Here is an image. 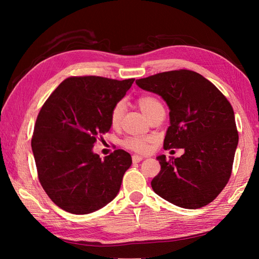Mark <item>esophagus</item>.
<instances>
[{
  "label": "esophagus",
  "instance_id": "obj_1",
  "mask_svg": "<svg viewBox=\"0 0 259 259\" xmlns=\"http://www.w3.org/2000/svg\"><path fill=\"white\" fill-rule=\"evenodd\" d=\"M142 159H144V157H141V156H138V155H134L133 156V161L134 162H140Z\"/></svg>",
  "mask_w": 259,
  "mask_h": 259
}]
</instances>
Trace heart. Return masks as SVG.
I'll use <instances>...</instances> for the list:
<instances>
[{
	"label": "heart",
	"mask_w": 259,
	"mask_h": 259,
	"mask_svg": "<svg viewBox=\"0 0 259 259\" xmlns=\"http://www.w3.org/2000/svg\"><path fill=\"white\" fill-rule=\"evenodd\" d=\"M137 103H138L140 110L144 112L146 117H148L156 108L161 107L160 102L155 97L151 96L139 97L138 100H137ZM122 113L123 103L118 102L117 104H114V107L111 110V114H110V120H111V123L113 125H117L119 123L121 117H122ZM149 142L150 139L145 138V137H130V138H126L122 141V146L131 151L144 153L149 148Z\"/></svg>",
	"instance_id": "1"
}]
</instances>
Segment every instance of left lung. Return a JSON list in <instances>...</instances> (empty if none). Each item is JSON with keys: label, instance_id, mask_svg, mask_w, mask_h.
I'll return each instance as SVG.
<instances>
[{"label": "left lung", "instance_id": "1", "mask_svg": "<svg viewBox=\"0 0 259 259\" xmlns=\"http://www.w3.org/2000/svg\"><path fill=\"white\" fill-rule=\"evenodd\" d=\"M141 89L160 96L169 107L164 149L185 153L167 161L151 181L153 191L174 205L197 209L208 205L232 175L238 133L232 104L210 81L190 70H175L136 80Z\"/></svg>", "mask_w": 259, "mask_h": 259}]
</instances>
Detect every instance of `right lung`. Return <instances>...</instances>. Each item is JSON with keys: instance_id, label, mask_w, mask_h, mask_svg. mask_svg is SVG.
I'll return each mask as SVG.
<instances>
[{"instance_id": "add662e5", "label": "right lung", "mask_w": 259, "mask_h": 259, "mask_svg": "<svg viewBox=\"0 0 259 259\" xmlns=\"http://www.w3.org/2000/svg\"><path fill=\"white\" fill-rule=\"evenodd\" d=\"M135 79L70 76L37 114L31 141L37 177L50 199L63 210L85 214L114 199L133 163L118 149L102 159L95 142L111 128V110Z\"/></svg>"}]
</instances>
